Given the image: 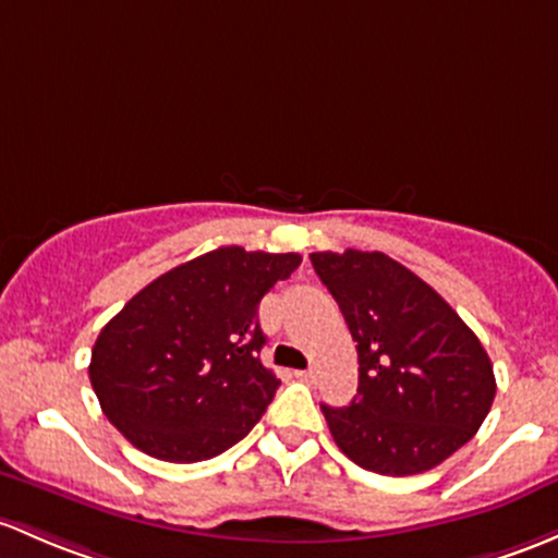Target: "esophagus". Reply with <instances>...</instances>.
Here are the masks:
<instances>
[{"label": "esophagus", "instance_id": "34e87169", "mask_svg": "<svg viewBox=\"0 0 558 558\" xmlns=\"http://www.w3.org/2000/svg\"><path fill=\"white\" fill-rule=\"evenodd\" d=\"M294 377L302 379V383H313L315 372H313V368H307V372H294Z\"/></svg>", "mask_w": 558, "mask_h": 558}]
</instances>
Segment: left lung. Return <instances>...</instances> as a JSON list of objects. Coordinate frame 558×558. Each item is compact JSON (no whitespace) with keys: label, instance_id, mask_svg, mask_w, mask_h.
<instances>
[{"label":"left lung","instance_id":"8db88e82","mask_svg":"<svg viewBox=\"0 0 558 558\" xmlns=\"http://www.w3.org/2000/svg\"><path fill=\"white\" fill-rule=\"evenodd\" d=\"M357 350V396L324 409L337 447L366 471L414 476L465 447L495 401V372L465 320L379 251L310 254Z\"/></svg>","mask_w":558,"mask_h":558}]
</instances>
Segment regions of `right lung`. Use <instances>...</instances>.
<instances>
[{
    "label": "right lung",
    "mask_w": 558,
    "mask_h": 558,
    "mask_svg": "<svg viewBox=\"0 0 558 558\" xmlns=\"http://www.w3.org/2000/svg\"><path fill=\"white\" fill-rule=\"evenodd\" d=\"M299 264L225 245L141 289L101 328L87 368L111 425L166 462L210 460L248 436L280 385L259 357V302Z\"/></svg>",
    "instance_id": "obj_1"
}]
</instances>
